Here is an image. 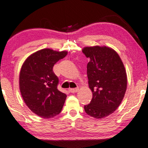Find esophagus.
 <instances>
[{"label":"esophagus","instance_id":"esophagus-1","mask_svg":"<svg viewBox=\"0 0 148 148\" xmlns=\"http://www.w3.org/2000/svg\"><path fill=\"white\" fill-rule=\"evenodd\" d=\"M78 90H79V88H71V89H69V91L71 93H76V92H78Z\"/></svg>","mask_w":148,"mask_h":148}]
</instances>
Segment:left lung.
I'll use <instances>...</instances> for the list:
<instances>
[{
    "mask_svg": "<svg viewBox=\"0 0 148 148\" xmlns=\"http://www.w3.org/2000/svg\"><path fill=\"white\" fill-rule=\"evenodd\" d=\"M90 62L87 65L88 84L93 97L84 106L87 114L102 119L114 112L121 104L127 90L124 64L116 51L106 46L85 47L82 50Z\"/></svg>",
    "mask_w": 148,
    "mask_h": 148,
    "instance_id": "obj_1",
    "label": "left lung"
}]
</instances>
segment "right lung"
I'll return each mask as SVG.
<instances>
[{
  "mask_svg": "<svg viewBox=\"0 0 148 148\" xmlns=\"http://www.w3.org/2000/svg\"><path fill=\"white\" fill-rule=\"evenodd\" d=\"M67 52L45 48L34 52L23 62L19 74V89L24 102L34 113L50 119L61 112L66 95L57 89L58 77L53 66Z\"/></svg>",
  "mask_w": 148,
  "mask_h": 148,
  "instance_id": "1",
  "label": "right lung"
}]
</instances>
